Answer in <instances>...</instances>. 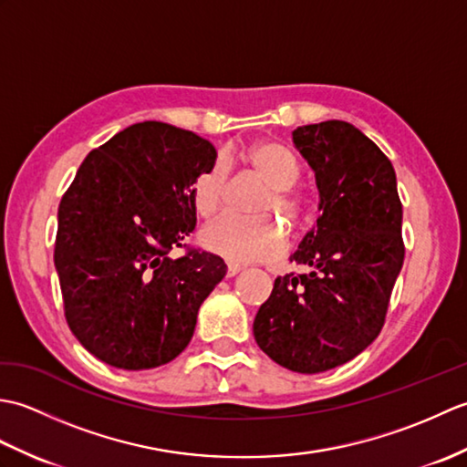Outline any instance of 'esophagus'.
Masks as SVG:
<instances>
[{
    "label": "esophagus",
    "mask_w": 467,
    "mask_h": 467,
    "mask_svg": "<svg viewBox=\"0 0 467 467\" xmlns=\"http://www.w3.org/2000/svg\"><path fill=\"white\" fill-rule=\"evenodd\" d=\"M241 271H243V266L236 265V263H228V266H226V275L228 276H236Z\"/></svg>",
    "instance_id": "esophagus-1"
}]
</instances>
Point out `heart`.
<instances>
[{
	"instance_id": "1",
	"label": "heart",
	"mask_w": 467,
	"mask_h": 467,
	"mask_svg": "<svg viewBox=\"0 0 467 467\" xmlns=\"http://www.w3.org/2000/svg\"><path fill=\"white\" fill-rule=\"evenodd\" d=\"M241 161L271 188L269 196L261 204V213L275 211L289 223L303 221L306 201L293 188L299 181L301 168L289 148L275 140H259L244 148ZM226 176L228 166L224 158H214L204 171L194 176L191 201L198 216L208 218L221 208ZM201 241L208 251L233 263L271 261L285 251L283 233L269 218L223 214L202 228Z\"/></svg>"
}]
</instances>
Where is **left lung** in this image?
Instances as JSON below:
<instances>
[{
  "instance_id": "8db88e82",
  "label": "left lung",
  "mask_w": 467,
  "mask_h": 467,
  "mask_svg": "<svg viewBox=\"0 0 467 467\" xmlns=\"http://www.w3.org/2000/svg\"><path fill=\"white\" fill-rule=\"evenodd\" d=\"M293 144L315 174L319 218L254 317L261 349L285 369L323 373L379 335L403 265L398 178L379 146L343 120L299 126Z\"/></svg>"
}]
</instances>
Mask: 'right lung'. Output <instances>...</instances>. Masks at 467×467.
Segmentation results:
<instances>
[{"mask_svg":"<svg viewBox=\"0 0 467 467\" xmlns=\"http://www.w3.org/2000/svg\"><path fill=\"white\" fill-rule=\"evenodd\" d=\"M214 146L138 122L86 156L57 208L54 263L69 329L98 359L140 371L176 359L198 309L224 279L221 256L174 246L194 231V176Z\"/></svg>","mask_w":467,"mask_h":467,"instance_id":"obj_1","label":"right lung"}]
</instances>
